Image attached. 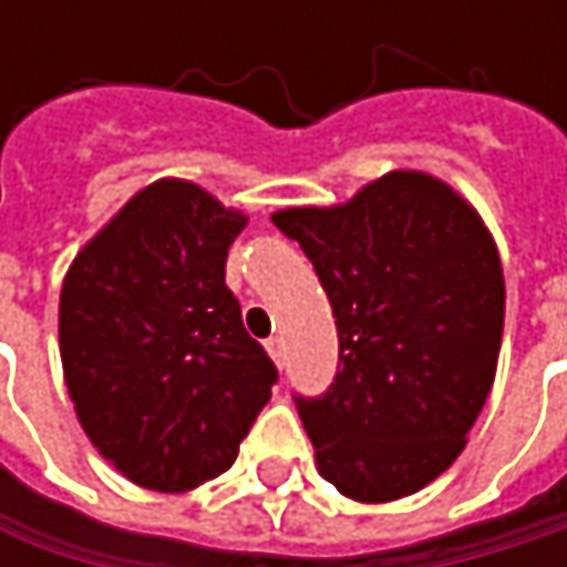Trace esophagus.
I'll return each mask as SVG.
<instances>
[{
	"instance_id": "esophagus-1",
	"label": "esophagus",
	"mask_w": 567,
	"mask_h": 567,
	"mask_svg": "<svg viewBox=\"0 0 567 567\" xmlns=\"http://www.w3.org/2000/svg\"><path fill=\"white\" fill-rule=\"evenodd\" d=\"M266 348H269L272 361H276L279 368H285V341L282 338H269V341H266Z\"/></svg>"
}]
</instances>
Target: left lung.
<instances>
[{
	"label": "left lung",
	"instance_id": "8db88e82",
	"mask_svg": "<svg viewBox=\"0 0 567 567\" xmlns=\"http://www.w3.org/2000/svg\"><path fill=\"white\" fill-rule=\"evenodd\" d=\"M272 223L311 259L338 324L331 388L295 396L318 473L358 503L423 489L463 453L493 391L506 282L489 229L416 171Z\"/></svg>",
	"mask_w": 567,
	"mask_h": 567
}]
</instances>
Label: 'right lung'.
I'll return each instance as SVG.
<instances>
[{
    "label": "right lung",
    "mask_w": 567,
    "mask_h": 567,
    "mask_svg": "<svg viewBox=\"0 0 567 567\" xmlns=\"http://www.w3.org/2000/svg\"><path fill=\"white\" fill-rule=\"evenodd\" d=\"M246 216L186 179L144 186L71 262L58 344L74 413L131 483L186 493L236 463L279 371L226 256Z\"/></svg>",
    "instance_id": "add662e5"
}]
</instances>
